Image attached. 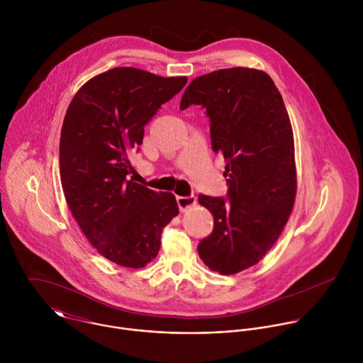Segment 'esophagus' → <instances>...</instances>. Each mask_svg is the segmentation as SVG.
<instances>
[{
  "label": "esophagus",
  "instance_id": "esophagus-1",
  "mask_svg": "<svg viewBox=\"0 0 363 363\" xmlns=\"http://www.w3.org/2000/svg\"><path fill=\"white\" fill-rule=\"evenodd\" d=\"M177 204L180 211H186L187 208L193 207L197 204V199L196 196H187V197H177Z\"/></svg>",
  "mask_w": 363,
  "mask_h": 363
}]
</instances>
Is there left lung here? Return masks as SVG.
I'll return each mask as SVG.
<instances>
[{
	"mask_svg": "<svg viewBox=\"0 0 363 363\" xmlns=\"http://www.w3.org/2000/svg\"><path fill=\"white\" fill-rule=\"evenodd\" d=\"M201 106L211 144L226 160V197L200 194L213 229L199 246L209 269L240 272L262 259L284 230L296 193L294 134L284 99L268 74L223 68L196 78L180 108Z\"/></svg>",
	"mask_w": 363,
	"mask_h": 363,
	"instance_id": "obj_1",
	"label": "left lung"
}]
</instances>
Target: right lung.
Segmentation results:
<instances>
[{
    "instance_id": "obj_1",
    "label": "right lung",
    "mask_w": 363,
    "mask_h": 363,
    "mask_svg": "<svg viewBox=\"0 0 363 363\" xmlns=\"http://www.w3.org/2000/svg\"><path fill=\"white\" fill-rule=\"evenodd\" d=\"M187 84L118 67L88 81L74 96L60 138L61 186L91 245L118 265L141 268L157 256L163 228L179 213L172 193L130 179L128 154L144 127Z\"/></svg>"
}]
</instances>
